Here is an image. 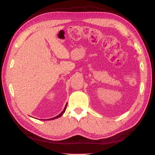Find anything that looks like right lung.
Instances as JSON below:
<instances>
[{
	"mask_svg": "<svg viewBox=\"0 0 155 155\" xmlns=\"http://www.w3.org/2000/svg\"><path fill=\"white\" fill-rule=\"evenodd\" d=\"M67 105H68V104H66V105H65V108H64V109H63V110L62 112H61L59 115H57V116H56V117H53V118H52V119H57V118H59V117H60L61 116H62L63 115V114L65 113V110H66V108H67Z\"/></svg>",
	"mask_w": 155,
	"mask_h": 155,
	"instance_id": "right-lung-1",
	"label": "right lung"
}]
</instances>
